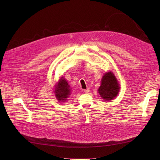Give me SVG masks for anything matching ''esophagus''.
<instances>
[{
    "mask_svg": "<svg viewBox=\"0 0 160 160\" xmlns=\"http://www.w3.org/2000/svg\"><path fill=\"white\" fill-rule=\"evenodd\" d=\"M83 91L84 92V93H88V92L89 91V88H88L87 89H83Z\"/></svg>",
    "mask_w": 160,
    "mask_h": 160,
    "instance_id": "obj_1",
    "label": "esophagus"
}]
</instances>
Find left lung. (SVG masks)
I'll list each match as a JSON object with an SVG mask.
<instances>
[{
    "label": "left lung",
    "mask_w": 160,
    "mask_h": 160,
    "mask_svg": "<svg viewBox=\"0 0 160 160\" xmlns=\"http://www.w3.org/2000/svg\"><path fill=\"white\" fill-rule=\"evenodd\" d=\"M120 85L113 72L111 71L106 72L101 79L98 92L104 100H112L118 95Z\"/></svg>",
    "instance_id": "left-lung-1"
}]
</instances>
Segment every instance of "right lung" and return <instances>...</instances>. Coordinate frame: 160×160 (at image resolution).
<instances>
[{"mask_svg": "<svg viewBox=\"0 0 160 160\" xmlns=\"http://www.w3.org/2000/svg\"><path fill=\"white\" fill-rule=\"evenodd\" d=\"M55 97L59 102L63 103L70 97L71 94V88L67 81L64 77H61L56 83L54 86Z\"/></svg>", "mask_w": 160, "mask_h": 160, "instance_id": "add662e5", "label": "right lung"}]
</instances>
